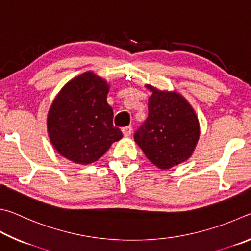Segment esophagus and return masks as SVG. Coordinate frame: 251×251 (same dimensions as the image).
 I'll use <instances>...</instances> for the list:
<instances>
[{"mask_svg": "<svg viewBox=\"0 0 251 251\" xmlns=\"http://www.w3.org/2000/svg\"><path fill=\"white\" fill-rule=\"evenodd\" d=\"M122 133L125 137H129L132 133V126H125V128H122Z\"/></svg>", "mask_w": 251, "mask_h": 251, "instance_id": "obj_1", "label": "esophagus"}]
</instances>
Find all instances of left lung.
<instances>
[{
    "label": "left lung",
    "mask_w": 251,
    "mask_h": 251,
    "mask_svg": "<svg viewBox=\"0 0 251 251\" xmlns=\"http://www.w3.org/2000/svg\"><path fill=\"white\" fill-rule=\"evenodd\" d=\"M147 120L134 133L146 156L162 170L191 157L200 139V122L187 100L176 91H162L151 85Z\"/></svg>",
    "instance_id": "1"
}]
</instances>
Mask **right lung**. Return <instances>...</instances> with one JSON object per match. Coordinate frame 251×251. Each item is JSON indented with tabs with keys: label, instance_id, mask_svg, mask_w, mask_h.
I'll list each match as a JSON object with an SVG mask.
<instances>
[{
	"label": "right lung",
	"instance_id": "right-lung-1",
	"mask_svg": "<svg viewBox=\"0 0 251 251\" xmlns=\"http://www.w3.org/2000/svg\"><path fill=\"white\" fill-rule=\"evenodd\" d=\"M109 85L92 72L68 81L47 116L48 137L56 151L77 164H90L122 138L107 102Z\"/></svg>",
	"mask_w": 251,
	"mask_h": 251
}]
</instances>
